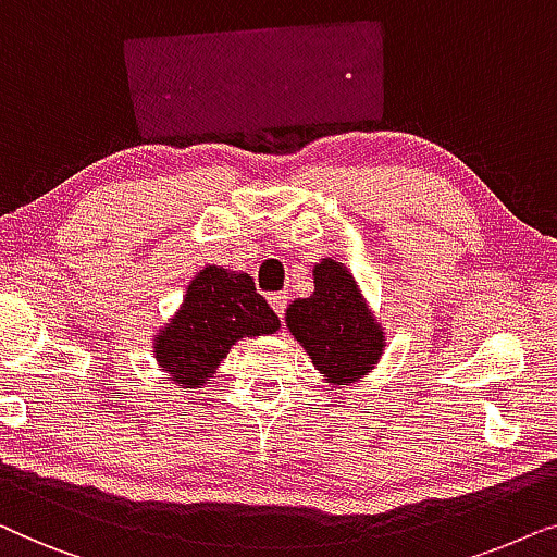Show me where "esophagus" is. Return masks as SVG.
Wrapping results in <instances>:
<instances>
[{
  "instance_id": "obj_1",
  "label": "esophagus",
  "mask_w": 557,
  "mask_h": 557,
  "mask_svg": "<svg viewBox=\"0 0 557 557\" xmlns=\"http://www.w3.org/2000/svg\"><path fill=\"white\" fill-rule=\"evenodd\" d=\"M267 300H270V306H272L274 313H277L280 318L285 315V308H287V295L285 293H272Z\"/></svg>"
}]
</instances>
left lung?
<instances>
[{
	"label": "left lung",
	"instance_id": "left-lung-1",
	"mask_svg": "<svg viewBox=\"0 0 557 557\" xmlns=\"http://www.w3.org/2000/svg\"><path fill=\"white\" fill-rule=\"evenodd\" d=\"M315 290L287 308V329L313 367L333 384H351L374 369L384 354V329L369 310L354 274L336 259L313 270Z\"/></svg>",
	"mask_w": 557,
	"mask_h": 557
}]
</instances>
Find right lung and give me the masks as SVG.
Listing matches in <instances>:
<instances>
[{
  "instance_id": "right-lung-1",
  "label": "right lung",
  "mask_w": 557,
  "mask_h": 557,
  "mask_svg": "<svg viewBox=\"0 0 557 557\" xmlns=\"http://www.w3.org/2000/svg\"><path fill=\"white\" fill-rule=\"evenodd\" d=\"M277 329L280 318L247 272L209 264L190 280L183 306L154 336V359L170 382L196 389L211 382L236 341Z\"/></svg>"
}]
</instances>
